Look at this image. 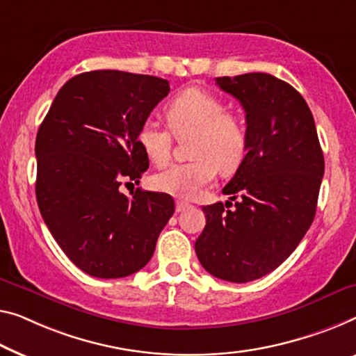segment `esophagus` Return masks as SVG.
Here are the masks:
<instances>
[{
  "instance_id": "esophagus-1",
  "label": "esophagus",
  "mask_w": 356,
  "mask_h": 356,
  "mask_svg": "<svg viewBox=\"0 0 356 356\" xmlns=\"http://www.w3.org/2000/svg\"><path fill=\"white\" fill-rule=\"evenodd\" d=\"M190 206H192V204L187 203V201H180V200H179L177 203H176V211H177V212H182V211H185V209H188Z\"/></svg>"
}]
</instances>
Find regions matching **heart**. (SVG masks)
Here are the masks:
<instances>
[{
    "instance_id": "heart-1",
    "label": "heart",
    "mask_w": 356,
    "mask_h": 356,
    "mask_svg": "<svg viewBox=\"0 0 356 356\" xmlns=\"http://www.w3.org/2000/svg\"><path fill=\"white\" fill-rule=\"evenodd\" d=\"M225 102L200 88H188L176 95L166 108L171 132L179 139L192 136L190 163L172 164L153 176V187L177 198H195L222 172L240 168L248 152V126L240 115L225 111ZM153 120L142 123L137 144L147 160L164 166L171 156L172 136Z\"/></svg>"
}]
</instances>
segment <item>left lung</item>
Here are the masks:
<instances>
[{
	"label": "left lung",
	"mask_w": 356,
	"mask_h": 356,
	"mask_svg": "<svg viewBox=\"0 0 356 356\" xmlns=\"http://www.w3.org/2000/svg\"><path fill=\"white\" fill-rule=\"evenodd\" d=\"M246 111L248 152L222 193L236 208L203 206L204 230L195 251L206 272L248 283L283 264L310 229L325 158L304 97L268 73L216 78Z\"/></svg>",
	"instance_id": "8db88e82"
}]
</instances>
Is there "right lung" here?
Instances as JSON below:
<instances>
[{
  "instance_id": "right-lung-1",
  "label": "right lung",
  "mask_w": 356,
  "mask_h": 356,
  "mask_svg": "<svg viewBox=\"0 0 356 356\" xmlns=\"http://www.w3.org/2000/svg\"><path fill=\"white\" fill-rule=\"evenodd\" d=\"M169 92L168 79L120 70L73 76L36 134V201L65 256L95 278L139 272L174 214L168 193L120 192L148 160L137 132Z\"/></svg>"
}]
</instances>
